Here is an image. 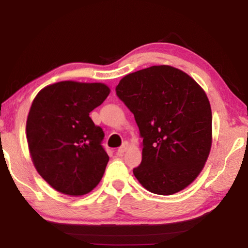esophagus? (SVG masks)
<instances>
[{"instance_id": "obj_1", "label": "esophagus", "mask_w": 248, "mask_h": 248, "mask_svg": "<svg viewBox=\"0 0 248 248\" xmlns=\"http://www.w3.org/2000/svg\"><path fill=\"white\" fill-rule=\"evenodd\" d=\"M128 148H129V144L127 143V142H125V143H124L123 146H120V148L118 149V154L119 155H123L125 152V151L128 150Z\"/></svg>"}]
</instances>
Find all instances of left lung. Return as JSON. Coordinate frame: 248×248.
<instances>
[{
	"label": "left lung",
	"mask_w": 248,
	"mask_h": 248,
	"mask_svg": "<svg viewBox=\"0 0 248 248\" xmlns=\"http://www.w3.org/2000/svg\"><path fill=\"white\" fill-rule=\"evenodd\" d=\"M117 96L134 115L142 141L133 174L146 190L173 195L189 186L207 162L212 112L194 78L170 65H153L120 79Z\"/></svg>",
	"instance_id": "8db88e82"
}]
</instances>
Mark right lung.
<instances>
[{
    "instance_id": "right-lung-1",
    "label": "right lung",
    "mask_w": 248,
    "mask_h": 248,
    "mask_svg": "<svg viewBox=\"0 0 248 248\" xmlns=\"http://www.w3.org/2000/svg\"><path fill=\"white\" fill-rule=\"evenodd\" d=\"M110 93L104 83L62 81L44 87L32 100L26 136L37 171L53 189L69 196L97 186L109 156L103 129L90 112Z\"/></svg>"
}]
</instances>
